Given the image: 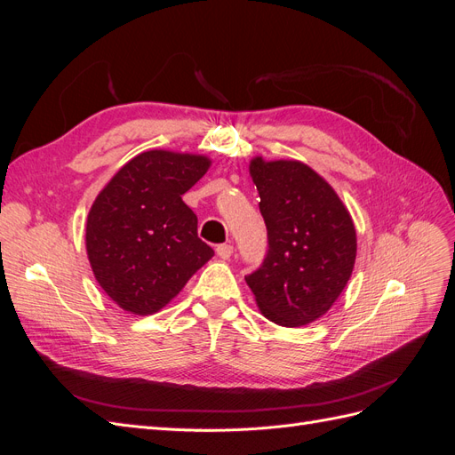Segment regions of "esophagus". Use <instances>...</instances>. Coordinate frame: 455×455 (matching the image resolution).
<instances>
[{
	"label": "esophagus",
	"mask_w": 455,
	"mask_h": 455,
	"mask_svg": "<svg viewBox=\"0 0 455 455\" xmlns=\"http://www.w3.org/2000/svg\"><path fill=\"white\" fill-rule=\"evenodd\" d=\"M216 254H218L220 258H222V259H229V256L233 254V246L228 244V243L218 244V246H216Z\"/></svg>",
	"instance_id": "1"
}]
</instances>
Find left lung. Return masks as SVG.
<instances>
[{
    "label": "left lung",
    "mask_w": 455,
    "mask_h": 455,
    "mask_svg": "<svg viewBox=\"0 0 455 455\" xmlns=\"http://www.w3.org/2000/svg\"><path fill=\"white\" fill-rule=\"evenodd\" d=\"M267 228V254L246 275L259 311L281 326L323 316L346 288L356 258L349 211L323 176L301 161H251Z\"/></svg>",
    "instance_id": "8db88e82"
}]
</instances>
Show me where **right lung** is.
Returning a JSON list of instances; mask_svg holds the SVG:
<instances>
[{"instance_id":"add662e5","label":"right lung","mask_w":455,"mask_h":455,"mask_svg":"<svg viewBox=\"0 0 455 455\" xmlns=\"http://www.w3.org/2000/svg\"><path fill=\"white\" fill-rule=\"evenodd\" d=\"M209 167L204 156L149 149L123 164L94 199L87 256L96 281L121 309L157 313L214 256L182 201Z\"/></svg>"}]
</instances>
